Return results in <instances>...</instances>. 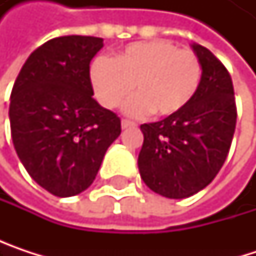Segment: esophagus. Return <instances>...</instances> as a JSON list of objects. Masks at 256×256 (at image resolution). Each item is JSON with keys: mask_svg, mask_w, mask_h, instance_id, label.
<instances>
[{"mask_svg": "<svg viewBox=\"0 0 256 256\" xmlns=\"http://www.w3.org/2000/svg\"><path fill=\"white\" fill-rule=\"evenodd\" d=\"M122 128H136V123H134V122H130V120H123V122H122Z\"/></svg>", "mask_w": 256, "mask_h": 256, "instance_id": "obj_1", "label": "esophagus"}]
</instances>
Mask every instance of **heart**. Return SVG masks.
Here are the masks:
<instances>
[{"label":"heart","mask_w":256,"mask_h":256,"mask_svg":"<svg viewBox=\"0 0 256 256\" xmlns=\"http://www.w3.org/2000/svg\"><path fill=\"white\" fill-rule=\"evenodd\" d=\"M202 62L196 53L179 50L164 40L133 42L114 60L96 58L90 65V82L99 104L108 110L124 106L130 116L169 117L182 111L196 96L202 81Z\"/></svg>","instance_id":"1"}]
</instances>
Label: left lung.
Returning <instances> with one entry per match:
<instances>
[{"label":"left lung","mask_w":256,"mask_h":256,"mask_svg":"<svg viewBox=\"0 0 256 256\" xmlns=\"http://www.w3.org/2000/svg\"><path fill=\"white\" fill-rule=\"evenodd\" d=\"M203 74L194 99L178 114L142 124L138 157L142 180L168 198H186L208 186L222 168L236 128V100L227 68L200 44H191Z\"/></svg>","instance_id":"1"}]
</instances>
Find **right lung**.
<instances>
[{
  "label": "right lung",
  "mask_w": 256,
  "mask_h": 256,
  "mask_svg": "<svg viewBox=\"0 0 256 256\" xmlns=\"http://www.w3.org/2000/svg\"><path fill=\"white\" fill-rule=\"evenodd\" d=\"M102 47L98 36L53 38L30 53L12 90L14 150L30 178L58 197L87 190L122 133L120 118L93 99L90 62Z\"/></svg>",
  "instance_id": "1"
}]
</instances>
